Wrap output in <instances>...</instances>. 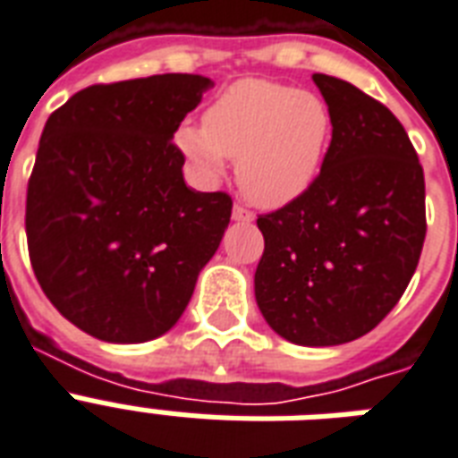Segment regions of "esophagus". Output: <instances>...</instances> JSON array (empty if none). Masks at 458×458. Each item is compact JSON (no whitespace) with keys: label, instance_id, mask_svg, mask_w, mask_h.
<instances>
[{"label":"esophagus","instance_id":"esophagus-1","mask_svg":"<svg viewBox=\"0 0 458 458\" xmlns=\"http://www.w3.org/2000/svg\"><path fill=\"white\" fill-rule=\"evenodd\" d=\"M232 219H233V222H253L255 215L250 210H246L243 205H233Z\"/></svg>","mask_w":458,"mask_h":458}]
</instances>
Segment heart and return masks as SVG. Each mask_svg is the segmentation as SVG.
<instances>
[{
    "label": "heart",
    "mask_w": 458,
    "mask_h": 458,
    "mask_svg": "<svg viewBox=\"0 0 458 458\" xmlns=\"http://www.w3.org/2000/svg\"><path fill=\"white\" fill-rule=\"evenodd\" d=\"M329 109L320 95L243 78L208 109L205 126L181 123L176 145L205 179L236 159L241 191L260 208H284L310 189L327 148Z\"/></svg>",
    "instance_id": "1"
}]
</instances>
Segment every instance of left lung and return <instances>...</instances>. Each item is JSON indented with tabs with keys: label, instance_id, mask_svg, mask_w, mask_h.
Masks as SVG:
<instances>
[{
	"label": "left lung",
	"instance_id": "left-lung-1",
	"mask_svg": "<svg viewBox=\"0 0 458 458\" xmlns=\"http://www.w3.org/2000/svg\"><path fill=\"white\" fill-rule=\"evenodd\" d=\"M313 81L332 140L310 189L258 217L255 301L286 342L336 346L368 335L406 292L425 241V179L385 105L342 78Z\"/></svg>",
	"mask_w": 458,
	"mask_h": 458
}]
</instances>
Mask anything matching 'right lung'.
I'll return each mask as SVG.
<instances>
[{
	"label": "right lung",
	"mask_w": 458,
	"mask_h": 458,
	"mask_svg": "<svg viewBox=\"0 0 458 458\" xmlns=\"http://www.w3.org/2000/svg\"><path fill=\"white\" fill-rule=\"evenodd\" d=\"M212 81L90 85L45 123L28 181L30 262L52 306L95 339L143 344L179 322L232 217L183 181L172 143Z\"/></svg>",
	"instance_id": "obj_1"
}]
</instances>
